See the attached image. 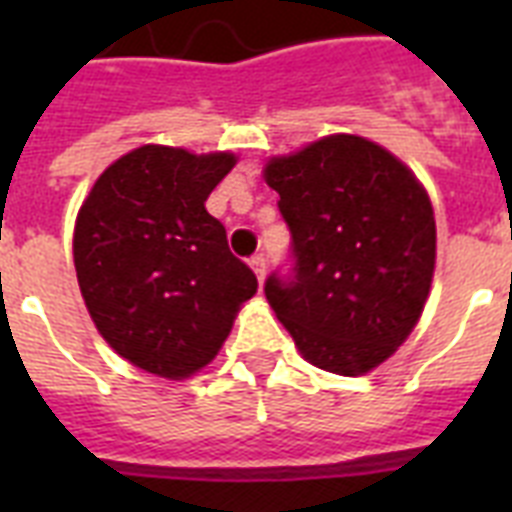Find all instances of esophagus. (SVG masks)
Listing matches in <instances>:
<instances>
[{"mask_svg":"<svg viewBox=\"0 0 512 512\" xmlns=\"http://www.w3.org/2000/svg\"><path fill=\"white\" fill-rule=\"evenodd\" d=\"M249 265H252V271H255L257 281H260V284H263V279H265V268H268V265H265V257H263V255H255V257H252V260H249Z\"/></svg>","mask_w":512,"mask_h":512,"instance_id":"esophagus-1","label":"esophagus"}]
</instances>
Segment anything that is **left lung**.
I'll use <instances>...</instances> for the list:
<instances>
[{"label":"left lung","instance_id":"left-lung-1","mask_svg":"<svg viewBox=\"0 0 512 512\" xmlns=\"http://www.w3.org/2000/svg\"><path fill=\"white\" fill-rule=\"evenodd\" d=\"M292 233V273L265 297L319 369L372 372L420 321L436 268V220L420 180L358 135H329L265 164Z\"/></svg>","mask_w":512,"mask_h":512}]
</instances>
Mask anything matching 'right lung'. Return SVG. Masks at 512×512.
Listing matches in <instances>:
<instances>
[{
    "label": "right lung",
    "instance_id": "add662e5",
    "mask_svg": "<svg viewBox=\"0 0 512 512\" xmlns=\"http://www.w3.org/2000/svg\"><path fill=\"white\" fill-rule=\"evenodd\" d=\"M233 154L140 146L95 180L74 228L84 305L103 340L159 377L183 380L217 356L257 292L204 201Z\"/></svg>",
    "mask_w": 512,
    "mask_h": 512
}]
</instances>
